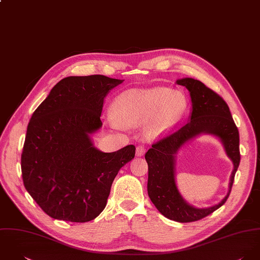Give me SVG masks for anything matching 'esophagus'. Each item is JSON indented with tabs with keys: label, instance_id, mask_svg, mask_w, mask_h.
<instances>
[{
	"label": "esophagus",
	"instance_id": "esophagus-1",
	"mask_svg": "<svg viewBox=\"0 0 260 260\" xmlns=\"http://www.w3.org/2000/svg\"><path fill=\"white\" fill-rule=\"evenodd\" d=\"M145 153H146V148H145V146H138V147H137V152H136V155H137V156H144Z\"/></svg>",
	"mask_w": 260,
	"mask_h": 260
}]
</instances>
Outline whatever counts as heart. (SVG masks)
<instances>
[{"label":"heart","mask_w":260,"mask_h":260,"mask_svg":"<svg viewBox=\"0 0 260 260\" xmlns=\"http://www.w3.org/2000/svg\"><path fill=\"white\" fill-rule=\"evenodd\" d=\"M187 108L183 93L168 88L131 90L121 94L113 104L110 121L114 126L136 125L151 117L146 128L151 133L170 129Z\"/></svg>","instance_id":"b5f03b06"}]
</instances>
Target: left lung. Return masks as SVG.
<instances>
[{
  "label": "left lung",
  "mask_w": 260,
  "mask_h": 260,
  "mask_svg": "<svg viewBox=\"0 0 260 260\" xmlns=\"http://www.w3.org/2000/svg\"><path fill=\"white\" fill-rule=\"evenodd\" d=\"M177 83L190 91L191 117L179 129L155 142L145 157L149 166L148 194L151 201L165 217L187 223L206 217L227 201L240 162L239 132L229 106L218 93L193 78H183L177 80ZM203 132L217 135L222 141L228 154L235 164V169L230 192L225 198L215 207L198 209L186 204L177 192L174 182L173 155L186 141Z\"/></svg>",
  "instance_id": "left-lung-1"
}]
</instances>
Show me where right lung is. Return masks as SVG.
I'll use <instances>...</instances> for the list:
<instances>
[{
	"instance_id": "obj_1",
	"label": "right lung",
	"mask_w": 260,
	"mask_h": 260,
	"mask_svg": "<svg viewBox=\"0 0 260 260\" xmlns=\"http://www.w3.org/2000/svg\"><path fill=\"white\" fill-rule=\"evenodd\" d=\"M122 81L99 74L63 78L31 116L22 178L31 197L54 219L84 223L96 218L118 171L135 157L134 145L103 153L89 138L103 124L105 95Z\"/></svg>"
}]
</instances>
